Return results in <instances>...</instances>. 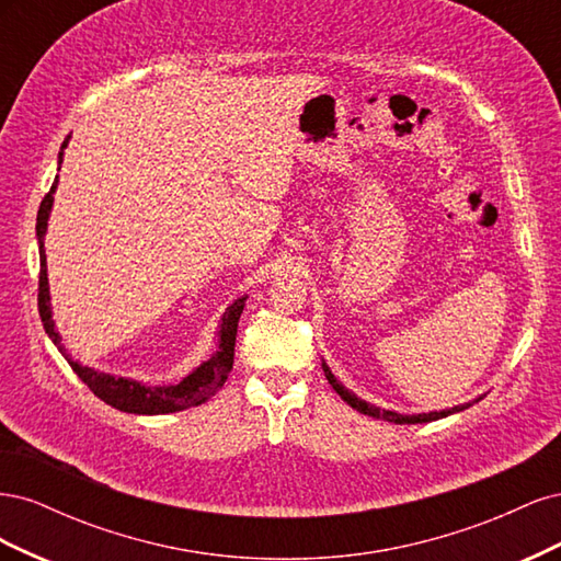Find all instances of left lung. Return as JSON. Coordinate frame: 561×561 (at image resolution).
Returning <instances> with one entry per match:
<instances>
[{"mask_svg": "<svg viewBox=\"0 0 561 561\" xmlns=\"http://www.w3.org/2000/svg\"><path fill=\"white\" fill-rule=\"evenodd\" d=\"M322 371H325V377H328L330 386L336 390L339 396H342V400H344L346 404H351V407H353V410H358L360 414H367V416H375V419L390 421V423H428V421H437V419H445V416H449V414L463 412V410H468V407H472L474 402H480V400L484 398V396H480V398H474V400H470V402L449 407V410L428 412V414H398V412H393V410H381V407L369 404L367 400H363V398H358L355 393H351V390H348L342 381H339V379L332 375V369L328 367V363H325V360H322Z\"/></svg>", "mask_w": 561, "mask_h": 561, "instance_id": "8db88e82", "label": "left lung"}]
</instances>
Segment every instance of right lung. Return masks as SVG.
<instances>
[{"label": "right lung", "instance_id": "1", "mask_svg": "<svg viewBox=\"0 0 561 561\" xmlns=\"http://www.w3.org/2000/svg\"><path fill=\"white\" fill-rule=\"evenodd\" d=\"M70 142V135H67L65 142L58 151V171L62 163L65 147ZM58 190V178L50 186V192L44 196L39 213H37V243H39V316L44 322V330L50 342L58 346V351L65 355V360L77 371V377L87 383L93 393L112 404L114 410H122L128 414H173L190 410V407H198L206 400H210L219 388L225 386L229 371L233 367V346H236V330H239V318L243 313L248 295L233 299L227 311L222 313V320L217 325V348L213 351L206 363H201L194 371H190L182 381L168 383V386H149L138 379L128 377H116L107 375V371L93 369L89 365H81L75 360L67 348L62 346V336L56 330L54 311H50V293H48V271H46V252H44V239L48 229V217L50 208H54V194Z\"/></svg>", "mask_w": 561, "mask_h": 561}]
</instances>
